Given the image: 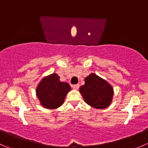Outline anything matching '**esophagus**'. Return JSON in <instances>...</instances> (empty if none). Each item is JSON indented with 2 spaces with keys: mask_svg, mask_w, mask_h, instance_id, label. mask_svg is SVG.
<instances>
[{
  "mask_svg": "<svg viewBox=\"0 0 148 148\" xmlns=\"http://www.w3.org/2000/svg\"><path fill=\"white\" fill-rule=\"evenodd\" d=\"M79 87V84H77L72 85V88L74 89H78Z\"/></svg>",
  "mask_w": 148,
  "mask_h": 148,
  "instance_id": "1",
  "label": "esophagus"
}]
</instances>
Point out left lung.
Instances as JSON below:
<instances>
[{
    "instance_id": "1",
    "label": "left lung",
    "mask_w": 148,
    "mask_h": 148,
    "mask_svg": "<svg viewBox=\"0 0 148 148\" xmlns=\"http://www.w3.org/2000/svg\"><path fill=\"white\" fill-rule=\"evenodd\" d=\"M84 82V84L79 88L84 102L96 109L109 107L114 95L112 86L94 73L86 77Z\"/></svg>"
}]
</instances>
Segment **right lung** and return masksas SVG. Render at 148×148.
<instances>
[{"mask_svg": "<svg viewBox=\"0 0 148 148\" xmlns=\"http://www.w3.org/2000/svg\"><path fill=\"white\" fill-rule=\"evenodd\" d=\"M71 90L68 83L60 82L56 74L42 79L36 88L37 97L46 109H56L63 104L67 93Z\"/></svg>", "mask_w": 148, "mask_h": 148, "instance_id": "add662e5", "label": "right lung"}]
</instances>
